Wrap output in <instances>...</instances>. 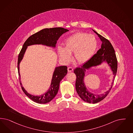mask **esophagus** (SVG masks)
<instances>
[{
  "mask_svg": "<svg viewBox=\"0 0 133 133\" xmlns=\"http://www.w3.org/2000/svg\"><path fill=\"white\" fill-rule=\"evenodd\" d=\"M73 71V69L72 67H69L68 68V71L69 72H72Z\"/></svg>",
  "mask_w": 133,
  "mask_h": 133,
  "instance_id": "34e87169",
  "label": "esophagus"
}]
</instances>
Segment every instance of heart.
Returning a JSON list of instances; mask_svg holds the SVG:
<instances>
[{
  "label": "heart",
  "instance_id": "heart-1",
  "mask_svg": "<svg viewBox=\"0 0 133 133\" xmlns=\"http://www.w3.org/2000/svg\"><path fill=\"white\" fill-rule=\"evenodd\" d=\"M97 45L96 37L92 35L79 32L67 38L64 41V46L58 48L61 60L68 63L71 59V53H74L75 61L79 64L87 62L95 53Z\"/></svg>",
  "mask_w": 133,
  "mask_h": 133
}]
</instances>
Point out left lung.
<instances>
[{"label":"left lung","instance_id":"obj_1","mask_svg":"<svg viewBox=\"0 0 133 133\" xmlns=\"http://www.w3.org/2000/svg\"><path fill=\"white\" fill-rule=\"evenodd\" d=\"M101 39V48L97 50L91 58L83 64L81 67L75 69L74 73L76 75V90L80 97L84 101L90 103H96L105 98L111 90L114 80L110 89L104 94L95 95L88 91L84 83L85 70L92 66L101 64L103 61H106L111 67L114 74V79L117 73V59L114 49L111 43L106 38L102 37L97 32L94 31Z\"/></svg>","mask_w":133,"mask_h":133}]
</instances>
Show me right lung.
I'll list each match as a JSON object with an SVG mask.
<instances>
[{
    "label": "right lung",
    "mask_w": 133,
    "mask_h": 133,
    "mask_svg": "<svg viewBox=\"0 0 133 133\" xmlns=\"http://www.w3.org/2000/svg\"><path fill=\"white\" fill-rule=\"evenodd\" d=\"M68 31H69L68 30L61 27L43 29L39 32L32 35L27 39L24 43L23 48H22L19 54L17 67L22 90L28 97L32 99V101L37 103H46L53 99V98L58 92L60 81L63 79L67 73V67L66 66H62L56 67L53 74L51 84L48 92L42 96H35L28 94L20 82L19 64L23 59L28 46L36 44H42L54 47L59 37L63 34Z\"/></svg>",
    "instance_id": "right-lung-1"
}]
</instances>
